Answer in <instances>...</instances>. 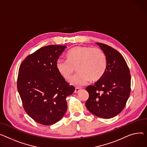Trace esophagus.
Segmentation results:
<instances>
[{"mask_svg": "<svg viewBox=\"0 0 147 147\" xmlns=\"http://www.w3.org/2000/svg\"><path fill=\"white\" fill-rule=\"evenodd\" d=\"M80 90H81L80 88H79V87H76V89H75V90H74V93H77L79 92Z\"/></svg>", "mask_w": 147, "mask_h": 147, "instance_id": "obj_1", "label": "esophagus"}]
</instances>
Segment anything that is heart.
<instances>
[{
    "label": "heart",
    "mask_w": 147,
    "mask_h": 147,
    "mask_svg": "<svg viewBox=\"0 0 147 147\" xmlns=\"http://www.w3.org/2000/svg\"><path fill=\"white\" fill-rule=\"evenodd\" d=\"M66 58L67 61H57V69L65 80L69 81L76 68L78 73L71 83L77 86H83L90 80H99L106 69V56L99 48L77 46L68 52Z\"/></svg>",
    "instance_id": "obj_1"
}]
</instances>
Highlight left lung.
<instances>
[{
    "label": "left lung",
    "mask_w": 147,
    "mask_h": 147,
    "mask_svg": "<svg viewBox=\"0 0 147 147\" xmlns=\"http://www.w3.org/2000/svg\"><path fill=\"white\" fill-rule=\"evenodd\" d=\"M97 44L106 56V69L93 86L86 87L89 97L85 105L92 114L108 119L124 109L131 93V78L129 67L118 51L104 44Z\"/></svg>",
    "instance_id": "1"
}]
</instances>
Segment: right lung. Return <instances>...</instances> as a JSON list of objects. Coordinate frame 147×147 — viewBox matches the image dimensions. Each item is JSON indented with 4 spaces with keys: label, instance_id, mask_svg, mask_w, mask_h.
<instances>
[{
    "label": "right lung",
    "instance_id": "right-lung-1",
    "mask_svg": "<svg viewBox=\"0 0 147 147\" xmlns=\"http://www.w3.org/2000/svg\"><path fill=\"white\" fill-rule=\"evenodd\" d=\"M66 46L51 45L29 55L19 67L17 89L24 109L35 122L51 125L67 109V96L74 92L58 73L56 63Z\"/></svg>",
    "mask_w": 147,
    "mask_h": 147
}]
</instances>
